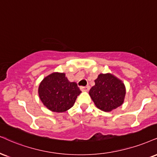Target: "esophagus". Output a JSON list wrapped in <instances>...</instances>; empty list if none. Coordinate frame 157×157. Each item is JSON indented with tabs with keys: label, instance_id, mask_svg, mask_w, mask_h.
I'll return each mask as SVG.
<instances>
[{
	"label": "esophagus",
	"instance_id": "34e87169",
	"mask_svg": "<svg viewBox=\"0 0 157 157\" xmlns=\"http://www.w3.org/2000/svg\"><path fill=\"white\" fill-rule=\"evenodd\" d=\"M90 86H81L80 90L82 91V92H88L90 90Z\"/></svg>",
	"mask_w": 157,
	"mask_h": 157
}]
</instances>
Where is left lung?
I'll return each mask as SVG.
<instances>
[{"mask_svg": "<svg viewBox=\"0 0 157 157\" xmlns=\"http://www.w3.org/2000/svg\"><path fill=\"white\" fill-rule=\"evenodd\" d=\"M94 83L89 94L97 108L109 112L122 105L126 94L122 81L108 73H100Z\"/></svg>", "mask_w": 157, "mask_h": 157, "instance_id": "1", "label": "left lung"}]
</instances>
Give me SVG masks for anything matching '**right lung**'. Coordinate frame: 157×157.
Returning a JSON list of instances; mask_svg holds the SVG:
<instances>
[{
  "mask_svg": "<svg viewBox=\"0 0 157 157\" xmlns=\"http://www.w3.org/2000/svg\"><path fill=\"white\" fill-rule=\"evenodd\" d=\"M82 91L75 82H69L64 73H52L45 77L38 87L43 104L54 112H65L73 107Z\"/></svg>",
  "mask_w": 157,
  "mask_h": 157,
  "instance_id": "1",
  "label": "right lung"
}]
</instances>
